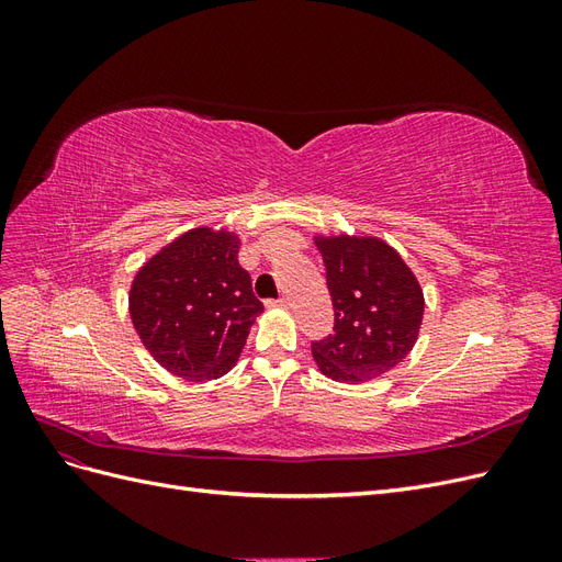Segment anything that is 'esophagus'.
I'll list each match as a JSON object with an SVG mask.
<instances>
[{"instance_id": "esophagus-1", "label": "esophagus", "mask_w": 562, "mask_h": 562, "mask_svg": "<svg viewBox=\"0 0 562 562\" xmlns=\"http://www.w3.org/2000/svg\"><path fill=\"white\" fill-rule=\"evenodd\" d=\"M267 307H288V300L279 297V300H267Z\"/></svg>"}]
</instances>
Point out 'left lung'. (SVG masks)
Returning <instances> with one entry per match:
<instances>
[{"label": "left lung", "mask_w": 562, "mask_h": 562, "mask_svg": "<svg viewBox=\"0 0 562 562\" xmlns=\"http://www.w3.org/2000/svg\"><path fill=\"white\" fill-rule=\"evenodd\" d=\"M335 310L333 335L312 342L323 375L359 384L398 366L424 316V295L401 255L370 236L316 239Z\"/></svg>", "instance_id": "left-lung-1"}]
</instances>
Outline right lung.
Wrapping results in <instances>:
<instances>
[{"instance_id":"1","label":"right lung","mask_w":562,"mask_h":562,"mask_svg":"<svg viewBox=\"0 0 562 562\" xmlns=\"http://www.w3.org/2000/svg\"><path fill=\"white\" fill-rule=\"evenodd\" d=\"M143 345L173 375L206 382L236 363L265 307L239 265V239L199 227L157 252L131 285Z\"/></svg>"}]
</instances>
